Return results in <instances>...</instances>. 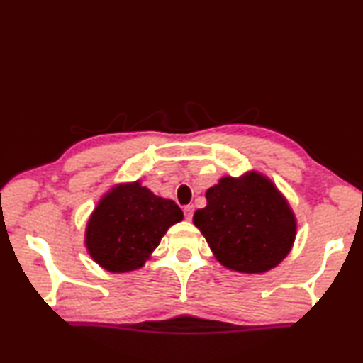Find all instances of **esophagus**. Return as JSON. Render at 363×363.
Returning a JSON list of instances; mask_svg holds the SVG:
<instances>
[{
    "instance_id": "obj_1",
    "label": "esophagus",
    "mask_w": 363,
    "mask_h": 363,
    "mask_svg": "<svg viewBox=\"0 0 363 363\" xmlns=\"http://www.w3.org/2000/svg\"><path fill=\"white\" fill-rule=\"evenodd\" d=\"M184 216H186L187 220L192 219V216H194V205H187L186 208H184Z\"/></svg>"
}]
</instances>
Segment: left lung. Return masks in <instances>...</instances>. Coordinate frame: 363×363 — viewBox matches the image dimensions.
<instances>
[{"mask_svg": "<svg viewBox=\"0 0 363 363\" xmlns=\"http://www.w3.org/2000/svg\"><path fill=\"white\" fill-rule=\"evenodd\" d=\"M194 224L227 269L261 274L285 259L296 237L290 205L270 179L256 171L224 176L206 190V206Z\"/></svg>", "mask_w": 363, "mask_h": 363, "instance_id": "1", "label": "left lung"}]
</instances>
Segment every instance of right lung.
<instances>
[{
  "label": "right lung",
  "mask_w": 363,
  "mask_h": 363,
  "mask_svg": "<svg viewBox=\"0 0 363 363\" xmlns=\"http://www.w3.org/2000/svg\"><path fill=\"white\" fill-rule=\"evenodd\" d=\"M181 208L140 182L115 186L102 196L86 225V248L108 272H130L149 259L171 225L182 220Z\"/></svg>",
  "instance_id": "obj_1"
}]
</instances>
